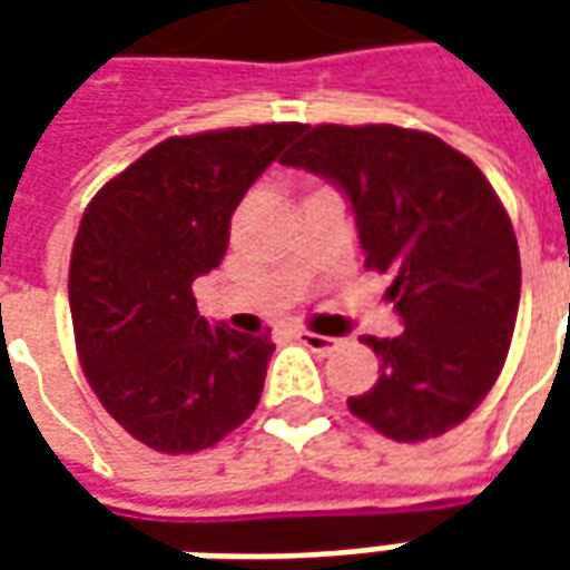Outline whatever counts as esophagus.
Segmentation results:
<instances>
[{"instance_id":"esophagus-1","label":"esophagus","mask_w":570,"mask_h":570,"mask_svg":"<svg viewBox=\"0 0 570 570\" xmlns=\"http://www.w3.org/2000/svg\"><path fill=\"white\" fill-rule=\"evenodd\" d=\"M296 338L305 347H311L314 354H330V351L338 347V338H330V335H321V333H308V330H298Z\"/></svg>"}]
</instances>
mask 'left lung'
Here are the masks:
<instances>
[{
	"label": "left lung",
	"mask_w": 570,
	"mask_h": 570,
	"mask_svg": "<svg viewBox=\"0 0 570 570\" xmlns=\"http://www.w3.org/2000/svg\"><path fill=\"white\" fill-rule=\"evenodd\" d=\"M345 191L366 268L391 277L396 338L363 335L379 382L347 409L396 442L458 428L498 382L519 314V244L476 164L394 125H321L284 155Z\"/></svg>",
	"instance_id": "8db88e82"
}]
</instances>
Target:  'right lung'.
<instances>
[{"label": "right lung", "mask_w": 570, "mask_h": 570, "mask_svg": "<svg viewBox=\"0 0 570 570\" xmlns=\"http://www.w3.org/2000/svg\"><path fill=\"white\" fill-rule=\"evenodd\" d=\"M305 125L170 137L81 216L69 311L104 409L155 452L210 449L253 415L274 345L198 314L191 284L228 249L232 213Z\"/></svg>", "instance_id": "right-lung-1"}]
</instances>
